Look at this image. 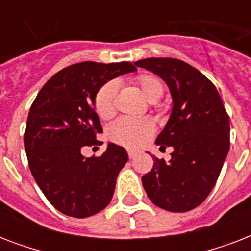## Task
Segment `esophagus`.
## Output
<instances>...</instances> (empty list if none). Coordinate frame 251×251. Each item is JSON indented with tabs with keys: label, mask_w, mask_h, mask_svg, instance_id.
<instances>
[{
	"label": "esophagus",
	"mask_w": 251,
	"mask_h": 251,
	"mask_svg": "<svg viewBox=\"0 0 251 251\" xmlns=\"http://www.w3.org/2000/svg\"><path fill=\"white\" fill-rule=\"evenodd\" d=\"M137 151H134V150H127V155H129L130 159H134V157L137 156Z\"/></svg>",
	"instance_id": "esophagus-1"
}]
</instances>
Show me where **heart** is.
Wrapping results in <instances>:
<instances>
[{"label":"heart","mask_w":251,"mask_h":251,"mask_svg":"<svg viewBox=\"0 0 251 251\" xmlns=\"http://www.w3.org/2000/svg\"><path fill=\"white\" fill-rule=\"evenodd\" d=\"M141 94L150 102L157 101L163 96L164 86L159 78L153 75H141L135 79ZM117 83L110 80L98 91L95 98V109L101 118H108L116 110ZM155 131V124L151 118L122 117L114 121L108 129V135L113 142L126 147H139Z\"/></svg>","instance_id":"b5f03b06"}]
</instances>
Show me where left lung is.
<instances>
[{
    "instance_id": "8db88e82",
    "label": "left lung",
    "mask_w": 251,
    "mask_h": 251,
    "mask_svg": "<svg viewBox=\"0 0 251 251\" xmlns=\"http://www.w3.org/2000/svg\"><path fill=\"white\" fill-rule=\"evenodd\" d=\"M138 68L167 83L172 113L156 138L160 149L172 147L169 163L153 157L142 177L153 204L171 212L198 207L214 189L229 151V117L216 87L202 73L177 58H146Z\"/></svg>"
}]
</instances>
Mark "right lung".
<instances>
[{
    "label": "right lung",
    "instance_id": "add662e5",
    "mask_svg": "<svg viewBox=\"0 0 251 251\" xmlns=\"http://www.w3.org/2000/svg\"><path fill=\"white\" fill-rule=\"evenodd\" d=\"M130 62H79L50 78L31 105L25 149L33 178L53 207L73 218L104 210L116 179L127 163L121 146L108 143L99 157H84V146L98 145L102 133L95 98L108 80L135 72ZM102 143V142H101Z\"/></svg>",
    "mask_w": 251,
    "mask_h": 251
}]
</instances>
